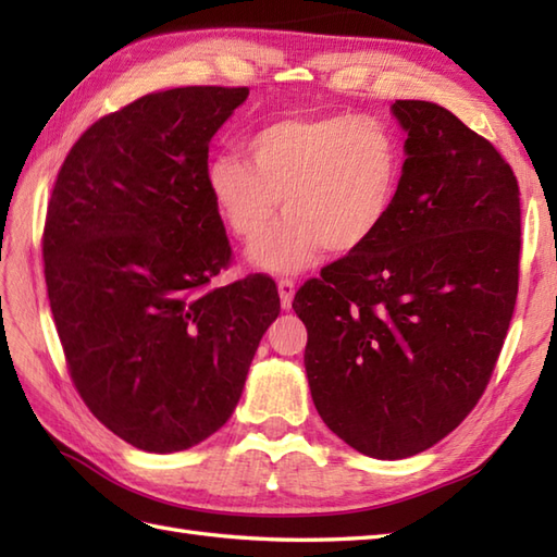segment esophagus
Segmentation results:
<instances>
[{"label":"esophagus","instance_id":"34e87169","mask_svg":"<svg viewBox=\"0 0 557 557\" xmlns=\"http://www.w3.org/2000/svg\"><path fill=\"white\" fill-rule=\"evenodd\" d=\"M277 292H280L282 309H289L292 299H294V292H297V282L289 280V277H282V280L277 282Z\"/></svg>","mask_w":557,"mask_h":557}]
</instances>
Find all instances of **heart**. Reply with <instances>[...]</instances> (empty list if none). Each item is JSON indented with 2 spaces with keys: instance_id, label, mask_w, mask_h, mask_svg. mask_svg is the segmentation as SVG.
<instances>
[{
  "instance_id": "b5f03b06",
  "label": "heart",
  "mask_w": 557,
  "mask_h": 557,
  "mask_svg": "<svg viewBox=\"0 0 557 557\" xmlns=\"http://www.w3.org/2000/svg\"><path fill=\"white\" fill-rule=\"evenodd\" d=\"M246 160L227 152L208 162L206 188L224 227L239 242L282 220L248 258L265 272H297L318 253L359 251L393 215L405 152L377 116L349 112L285 116L246 138Z\"/></svg>"
}]
</instances>
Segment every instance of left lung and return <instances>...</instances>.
Returning a JSON list of instances; mask_svg holds the SVG:
<instances>
[{"label": "left lung", "instance_id": "obj_1", "mask_svg": "<svg viewBox=\"0 0 557 557\" xmlns=\"http://www.w3.org/2000/svg\"><path fill=\"white\" fill-rule=\"evenodd\" d=\"M407 160L393 215L294 294L313 405L375 459L419 455L469 417L512 321L519 184L453 112L397 100Z\"/></svg>", "mask_w": 557, "mask_h": 557}]
</instances>
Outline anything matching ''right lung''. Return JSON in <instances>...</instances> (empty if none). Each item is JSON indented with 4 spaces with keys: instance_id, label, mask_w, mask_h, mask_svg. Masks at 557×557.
<instances>
[{
    "instance_id": "1",
    "label": "right lung",
    "mask_w": 557,
    "mask_h": 557,
    "mask_svg": "<svg viewBox=\"0 0 557 557\" xmlns=\"http://www.w3.org/2000/svg\"><path fill=\"white\" fill-rule=\"evenodd\" d=\"M248 88L158 90L71 146L42 232L66 369L102 425L146 453L222 429L280 315L268 275L210 280L232 246L206 188L208 144Z\"/></svg>"
}]
</instances>
